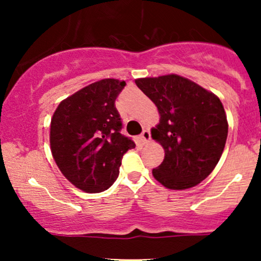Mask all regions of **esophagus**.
<instances>
[{"label": "esophagus", "instance_id": "esophagus-1", "mask_svg": "<svg viewBox=\"0 0 261 261\" xmlns=\"http://www.w3.org/2000/svg\"><path fill=\"white\" fill-rule=\"evenodd\" d=\"M149 140H151V133L148 130H143V133L141 134V141L143 143H148Z\"/></svg>", "mask_w": 261, "mask_h": 261}]
</instances>
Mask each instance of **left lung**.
Returning a JSON list of instances; mask_svg holds the SVG:
<instances>
[{"instance_id": "8db88e82", "label": "left lung", "mask_w": 261, "mask_h": 261, "mask_svg": "<svg viewBox=\"0 0 261 261\" xmlns=\"http://www.w3.org/2000/svg\"><path fill=\"white\" fill-rule=\"evenodd\" d=\"M135 83L161 116L151 130L164 148L163 162L152 170L154 179L173 190L195 187L211 174L226 145L228 122L220 98L174 73Z\"/></svg>"}]
</instances>
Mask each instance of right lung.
I'll use <instances>...</instances> for the list:
<instances>
[{
    "instance_id": "right-lung-1",
    "label": "right lung",
    "mask_w": 261,
    "mask_h": 261,
    "mask_svg": "<svg viewBox=\"0 0 261 261\" xmlns=\"http://www.w3.org/2000/svg\"><path fill=\"white\" fill-rule=\"evenodd\" d=\"M125 81L106 79L67 97L50 124V147L68 181L86 193H100L119 176L122 155L135 142L120 134L115 99Z\"/></svg>"
}]
</instances>
